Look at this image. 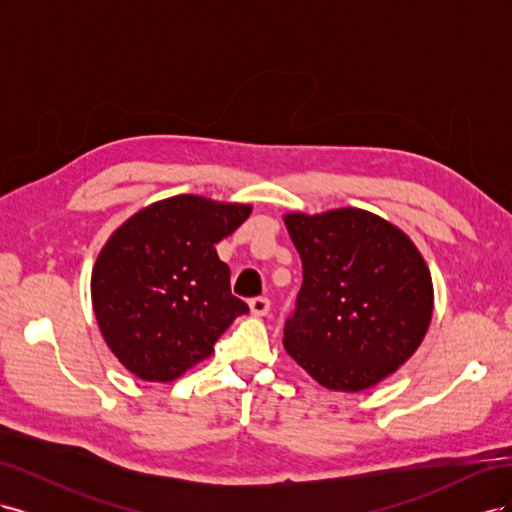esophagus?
I'll return each mask as SVG.
<instances>
[{"instance_id": "obj_1", "label": "esophagus", "mask_w": 512, "mask_h": 512, "mask_svg": "<svg viewBox=\"0 0 512 512\" xmlns=\"http://www.w3.org/2000/svg\"><path fill=\"white\" fill-rule=\"evenodd\" d=\"M250 309H252L254 316H265V314H269L271 301L267 297H256V299L250 301Z\"/></svg>"}]
</instances>
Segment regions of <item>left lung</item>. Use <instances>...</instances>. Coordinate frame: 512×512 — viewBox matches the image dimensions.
<instances>
[{"instance_id":"left-lung-1","label":"left lung","mask_w":512,"mask_h":512,"mask_svg":"<svg viewBox=\"0 0 512 512\" xmlns=\"http://www.w3.org/2000/svg\"><path fill=\"white\" fill-rule=\"evenodd\" d=\"M303 284L284 324V346L333 391H363L421 346L433 286L414 243L361 209L286 215Z\"/></svg>"}]
</instances>
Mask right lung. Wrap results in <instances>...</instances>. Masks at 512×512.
<instances>
[{"mask_svg":"<svg viewBox=\"0 0 512 512\" xmlns=\"http://www.w3.org/2000/svg\"><path fill=\"white\" fill-rule=\"evenodd\" d=\"M250 211L173 196L132 215L102 247L91 301L108 348L134 376L179 378L207 359L232 320L250 312L230 292V269L215 252Z\"/></svg>","mask_w":512,"mask_h":512,"instance_id":"add662e5","label":"right lung"}]
</instances>
